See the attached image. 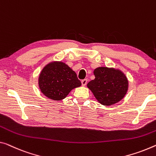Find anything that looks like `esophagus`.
I'll return each instance as SVG.
<instances>
[{
  "mask_svg": "<svg viewBox=\"0 0 156 156\" xmlns=\"http://www.w3.org/2000/svg\"><path fill=\"white\" fill-rule=\"evenodd\" d=\"M87 79H84V80H81V84H82V86H86V83H87Z\"/></svg>",
  "mask_w": 156,
  "mask_h": 156,
  "instance_id": "obj_1",
  "label": "esophagus"
}]
</instances>
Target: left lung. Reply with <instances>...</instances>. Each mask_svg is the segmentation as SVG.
<instances>
[{"instance_id": "8db88e82", "label": "left lung", "mask_w": 156, "mask_h": 156, "mask_svg": "<svg viewBox=\"0 0 156 156\" xmlns=\"http://www.w3.org/2000/svg\"><path fill=\"white\" fill-rule=\"evenodd\" d=\"M95 80L87 86L100 104L114 105L123 99L128 89V81L121 70L107 67L95 69Z\"/></svg>"}]
</instances>
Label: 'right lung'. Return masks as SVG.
<instances>
[{"label":"right lung","instance_id":"add662e5","mask_svg":"<svg viewBox=\"0 0 156 156\" xmlns=\"http://www.w3.org/2000/svg\"><path fill=\"white\" fill-rule=\"evenodd\" d=\"M40 89L45 96L54 100L64 99L73 88L81 85L76 74L68 65L60 61L47 64L38 79Z\"/></svg>","mask_w":156,"mask_h":156}]
</instances>
